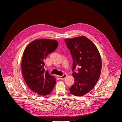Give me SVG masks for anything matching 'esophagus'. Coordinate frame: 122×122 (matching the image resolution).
Returning <instances> with one entry per match:
<instances>
[{
    "label": "esophagus",
    "mask_w": 122,
    "mask_h": 122,
    "mask_svg": "<svg viewBox=\"0 0 122 122\" xmlns=\"http://www.w3.org/2000/svg\"><path fill=\"white\" fill-rule=\"evenodd\" d=\"M66 76H67V74H64L62 76H59L58 78L60 79H65L66 77Z\"/></svg>",
    "instance_id": "1"
}]
</instances>
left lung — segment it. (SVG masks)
Returning <instances> with one entry per match:
<instances>
[{
  "mask_svg": "<svg viewBox=\"0 0 122 122\" xmlns=\"http://www.w3.org/2000/svg\"><path fill=\"white\" fill-rule=\"evenodd\" d=\"M64 41L73 60L72 71L75 83L70 92L81 97L94 87L101 71V59L99 51L93 43L86 36L67 38ZM78 69L77 73L73 71Z\"/></svg>",
  "mask_w": 122,
  "mask_h": 122,
  "instance_id": "left-lung-1",
  "label": "left lung"
}]
</instances>
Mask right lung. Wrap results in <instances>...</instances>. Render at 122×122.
<instances>
[{"instance_id":"1","label":"right lung","mask_w":122,"mask_h":122,"mask_svg":"<svg viewBox=\"0 0 122 122\" xmlns=\"http://www.w3.org/2000/svg\"><path fill=\"white\" fill-rule=\"evenodd\" d=\"M58 44L56 40H36L31 42L24 52L21 64L24 79L31 90L39 95L50 93L56 84L54 76L45 71L44 61Z\"/></svg>"}]
</instances>
